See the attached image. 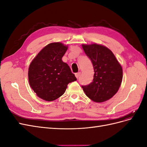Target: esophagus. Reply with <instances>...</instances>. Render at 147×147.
Wrapping results in <instances>:
<instances>
[{
	"label": "esophagus",
	"mask_w": 147,
	"mask_h": 147,
	"mask_svg": "<svg viewBox=\"0 0 147 147\" xmlns=\"http://www.w3.org/2000/svg\"><path fill=\"white\" fill-rule=\"evenodd\" d=\"M75 77H76L77 78H78L80 77V76L81 72H78V73H76V74H75Z\"/></svg>",
	"instance_id": "esophagus-1"
}]
</instances>
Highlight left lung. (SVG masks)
Here are the masks:
<instances>
[{
	"mask_svg": "<svg viewBox=\"0 0 147 147\" xmlns=\"http://www.w3.org/2000/svg\"><path fill=\"white\" fill-rule=\"evenodd\" d=\"M94 68V78L88 85H82L89 98L96 102L109 100L116 94L121 85L123 70L113 53L97 44L82 45Z\"/></svg>",
	"mask_w": 147,
	"mask_h": 147,
	"instance_id": "obj_1",
	"label": "left lung"
}]
</instances>
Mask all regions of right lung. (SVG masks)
I'll use <instances>...</instances> for the list:
<instances>
[{
	"label": "right lung",
	"mask_w": 147,
	"mask_h": 147,
	"mask_svg": "<svg viewBox=\"0 0 147 147\" xmlns=\"http://www.w3.org/2000/svg\"><path fill=\"white\" fill-rule=\"evenodd\" d=\"M67 47L61 43L48 44L30 63L28 71L30 87L43 100L52 101L65 92L67 84L77 80L69 66L62 61Z\"/></svg>",
	"instance_id": "obj_1"
}]
</instances>
